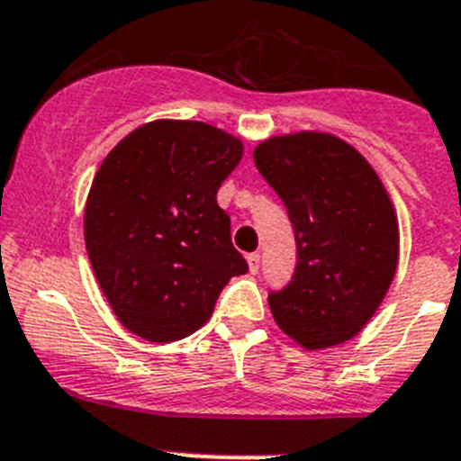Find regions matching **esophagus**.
Returning <instances> with one entry per match:
<instances>
[{
    "label": "esophagus",
    "instance_id": "obj_1",
    "mask_svg": "<svg viewBox=\"0 0 461 461\" xmlns=\"http://www.w3.org/2000/svg\"><path fill=\"white\" fill-rule=\"evenodd\" d=\"M247 263H249L251 273L257 275L258 268H261V254H258V251H251L249 257H247Z\"/></svg>",
    "mask_w": 461,
    "mask_h": 461
}]
</instances>
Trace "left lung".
<instances>
[{
  "mask_svg": "<svg viewBox=\"0 0 461 461\" xmlns=\"http://www.w3.org/2000/svg\"><path fill=\"white\" fill-rule=\"evenodd\" d=\"M254 163L294 226L296 270L270 291L279 329L308 349L354 338L383 303L399 261V226L383 182L357 149L321 132L273 137Z\"/></svg>",
  "mask_w": 461,
  "mask_h": 461,
  "instance_id": "1",
  "label": "left lung"
}]
</instances>
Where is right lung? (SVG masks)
<instances>
[{"label": "right lung", "instance_id": "add662e5", "mask_svg": "<svg viewBox=\"0 0 461 461\" xmlns=\"http://www.w3.org/2000/svg\"><path fill=\"white\" fill-rule=\"evenodd\" d=\"M240 158L242 141L214 125L153 121L100 165L86 203V249L128 331L151 343L191 336L228 279L249 270L216 203Z\"/></svg>", "mask_w": 461, "mask_h": 461}]
</instances>
